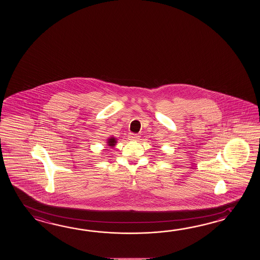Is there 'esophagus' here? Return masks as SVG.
I'll return each mask as SVG.
<instances>
[{
    "label": "esophagus",
    "instance_id": "34e87169",
    "mask_svg": "<svg viewBox=\"0 0 260 260\" xmlns=\"http://www.w3.org/2000/svg\"><path fill=\"white\" fill-rule=\"evenodd\" d=\"M128 138L130 140H134V141H138L140 138H139V136L138 135H136V134H129V136H128Z\"/></svg>",
    "mask_w": 260,
    "mask_h": 260
}]
</instances>
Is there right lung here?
<instances>
[{"mask_svg":"<svg viewBox=\"0 0 260 260\" xmlns=\"http://www.w3.org/2000/svg\"><path fill=\"white\" fill-rule=\"evenodd\" d=\"M117 143V138H114V137H111V138H108L107 139V145H108V147H111V148H113Z\"/></svg>","mask_w":260,"mask_h":260,"instance_id":"1","label":"right lung"}]
</instances>
